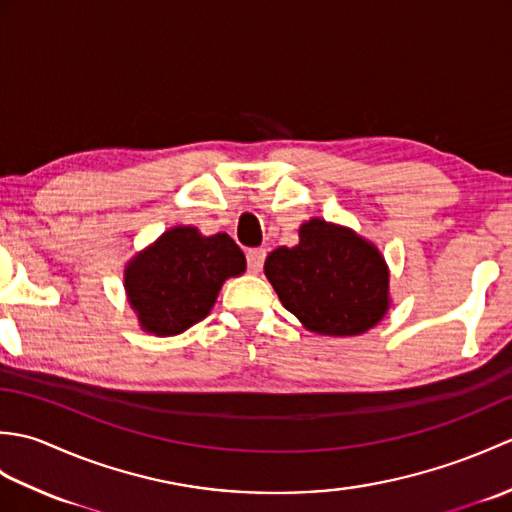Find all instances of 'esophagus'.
<instances>
[{"mask_svg":"<svg viewBox=\"0 0 512 512\" xmlns=\"http://www.w3.org/2000/svg\"><path fill=\"white\" fill-rule=\"evenodd\" d=\"M264 259H266V250L264 248H250L246 253V262H248V273L257 275L259 270L264 266Z\"/></svg>","mask_w":512,"mask_h":512,"instance_id":"34e87169","label":"esophagus"}]
</instances>
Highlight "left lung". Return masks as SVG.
<instances>
[{"mask_svg":"<svg viewBox=\"0 0 512 512\" xmlns=\"http://www.w3.org/2000/svg\"><path fill=\"white\" fill-rule=\"evenodd\" d=\"M264 273L288 312L317 334L356 336L389 310V268L352 228L312 217L299 244L266 257Z\"/></svg>","mask_w":512,"mask_h":512,"instance_id":"8db88e82","label":"left lung"}]
</instances>
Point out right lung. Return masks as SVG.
<instances>
[{"mask_svg": "<svg viewBox=\"0 0 512 512\" xmlns=\"http://www.w3.org/2000/svg\"><path fill=\"white\" fill-rule=\"evenodd\" d=\"M244 270L246 257L226 233L173 226L127 264L125 290L140 328L173 336L202 321L224 281Z\"/></svg>", "mask_w": 512, "mask_h": 512, "instance_id": "1", "label": "right lung"}]
</instances>
